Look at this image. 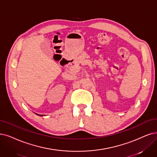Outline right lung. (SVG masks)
I'll use <instances>...</instances> for the list:
<instances>
[{
  "label": "right lung",
  "instance_id": "right-lung-1",
  "mask_svg": "<svg viewBox=\"0 0 157 157\" xmlns=\"http://www.w3.org/2000/svg\"><path fill=\"white\" fill-rule=\"evenodd\" d=\"M40 115V116H42V115Z\"/></svg>",
  "mask_w": 157,
  "mask_h": 157
}]
</instances>
